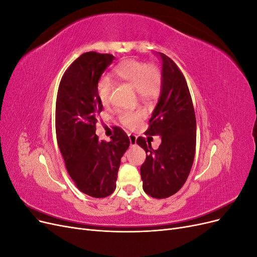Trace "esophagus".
I'll list each match as a JSON object with an SVG mask.
<instances>
[{
    "mask_svg": "<svg viewBox=\"0 0 257 257\" xmlns=\"http://www.w3.org/2000/svg\"><path fill=\"white\" fill-rule=\"evenodd\" d=\"M128 139H130V145L132 147L137 145V137L134 134H128Z\"/></svg>",
    "mask_w": 257,
    "mask_h": 257,
    "instance_id": "obj_1",
    "label": "esophagus"
}]
</instances>
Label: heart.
Returning <instances> with one entry per match:
<instances>
[{
    "mask_svg": "<svg viewBox=\"0 0 257 257\" xmlns=\"http://www.w3.org/2000/svg\"><path fill=\"white\" fill-rule=\"evenodd\" d=\"M114 78L130 84L136 89L138 95L143 98H150L159 94L162 87V75L157 67L136 59H127L121 62L113 69ZM112 89V81L104 77L99 80L97 90L98 96L103 104L108 103ZM143 118V113L138 111H123L120 120L127 127H135Z\"/></svg>",
    "mask_w": 257,
    "mask_h": 257,
    "instance_id": "heart-1",
    "label": "heart"
}]
</instances>
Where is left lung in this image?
<instances>
[{
	"instance_id": "left-lung-1",
	"label": "left lung",
	"mask_w": 257,
	"mask_h": 257,
	"mask_svg": "<svg viewBox=\"0 0 257 257\" xmlns=\"http://www.w3.org/2000/svg\"><path fill=\"white\" fill-rule=\"evenodd\" d=\"M161 94L146 134L160 135L158 150L143 137L137 145L146 151L141 167L143 189L154 198H166L180 190L188 179L195 157L196 118L188 83L175 62L164 53Z\"/></svg>"
}]
</instances>
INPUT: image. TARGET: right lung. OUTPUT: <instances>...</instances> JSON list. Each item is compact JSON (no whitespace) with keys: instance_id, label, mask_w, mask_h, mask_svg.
Instances as JSON below:
<instances>
[{"instance_id":"obj_1","label":"right lung","mask_w":257,"mask_h":257,"mask_svg":"<svg viewBox=\"0 0 257 257\" xmlns=\"http://www.w3.org/2000/svg\"><path fill=\"white\" fill-rule=\"evenodd\" d=\"M114 57L94 51L82 53L62 77L56 104V133L67 172L82 193L95 198L115 190L121 158L130 139L116 128L109 143L95 134L103 110L97 85Z\"/></svg>"}]
</instances>
